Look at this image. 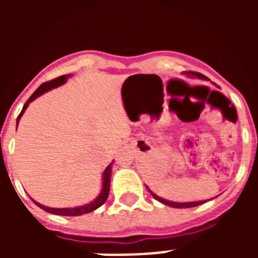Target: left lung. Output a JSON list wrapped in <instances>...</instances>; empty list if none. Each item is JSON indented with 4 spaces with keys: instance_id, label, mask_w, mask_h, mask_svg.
I'll use <instances>...</instances> for the list:
<instances>
[{
    "instance_id": "8db88e82",
    "label": "left lung",
    "mask_w": 258,
    "mask_h": 258,
    "mask_svg": "<svg viewBox=\"0 0 258 258\" xmlns=\"http://www.w3.org/2000/svg\"><path fill=\"white\" fill-rule=\"evenodd\" d=\"M188 75H194V76L197 77H200V79H207L204 75L202 74H198V72H188ZM151 192V191H150ZM152 197L155 198L156 200H159L160 203H163V204H165V206H169V207H173V208H191V207H198L200 206V204H203V203L206 202H188V203H174V202H168V200L165 199H161V198H159L157 195H155L154 192H151Z\"/></svg>"
}]
</instances>
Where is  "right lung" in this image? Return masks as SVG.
<instances>
[{
	"label": "right lung",
	"mask_w": 258,
	"mask_h": 258,
	"mask_svg": "<svg viewBox=\"0 0 258 258\" xmlns=\"http://www.w3.org/2000/svg\"><path fill=\"white\" fill-rule=\"evenodd\" d=\"M68 77H70V75H64V76H59V77H56V79L50 80V81H47V83H44V84H42V85L38 86V88L36 89V92L33 93V94L31 95V97H29V99L26 102V104L23 106L22 112H20L19 116H18L17 122H19L20 116L23 115V112H24V109H26L27 107H28V104L31 103V102L33 101V99H36V98H37L38 95L44 94L45 92H47V90H50V89L56 88V86L61 85V84H64V81L68 79ZM111 168H112V164H109V165L106 168V170H104V173H103V187H102V191H101V194H99V197H98L97 199L94 200V202L89 203V204H86V206L76 207V208H49V207L41 206V204L36 203L35 200H33V203H35V204L37 207H40L41 209H44V211L49 212V213L58 214V216H81V214H85V213H89V212L95 211V209H97V208H99V207H101V206H103L104 202H106L107 198H108V194H109V178H111Z\"/></svg>",
	"instance_id": "1"
}]
</instances>
